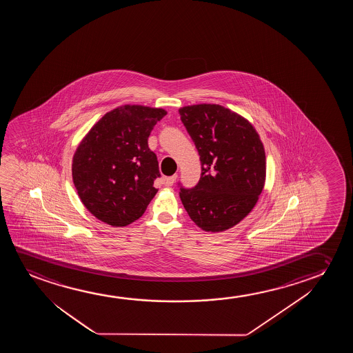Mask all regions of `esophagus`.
Returning <instances> with one entry per match:
<instances>
[{"label":"esophagus","mask_w":353,"mask_h":353,"mask_svg":"<svg viewBox=\"0 0 353 353\" xmlns=\"http://www.w3.org/2000/svg\"><path fill=\"white\" fill-rule=\"evenodd\" d=\"M176 179H177V174H174V176H171V177H166L164 179V184L166 187H171V185H174V182H176Z\"/></svg>","instance_id":"34e87169"}]
</instances>
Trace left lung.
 <instances>
[{
    "instance_id": "obj_1",
    "label": "left lung",
    "mask_w": 353,
    "mask_h": 353,
    "mask_svg": "<svg viewBox=\"0 0 353 353\" xmlns=\"http://www.w3.org/2000/svg\"><path fill=\"white\" fill-rule=\"evenodd\" d=\"M201 161L193 188L179 183L185 211L205 232H224L254 208L265 183V152L250 121L211 103L179 110Z\"/></svg>"
}]
</instances>
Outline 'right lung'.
I'll return each mask as SVG.
<instances>
[{
  "label": "right lung",
  "instance_id": "right-lung-1",
  "mask_svg": "<svg viewBox=\"0 0 353 353\" xmlns=\"http://www.w3.org/2000/svg\"><path fill=\"white\" fill-rule=\"evenodd\" d=\"M163 108L119 107L92 126L73 155L72 177L78 195L97 219L125 227L145 213L158 189L157 155L148 137Z\"/></svg>",
  "mask_w": 353,
  "mask_h": 353
}]
</instances>
